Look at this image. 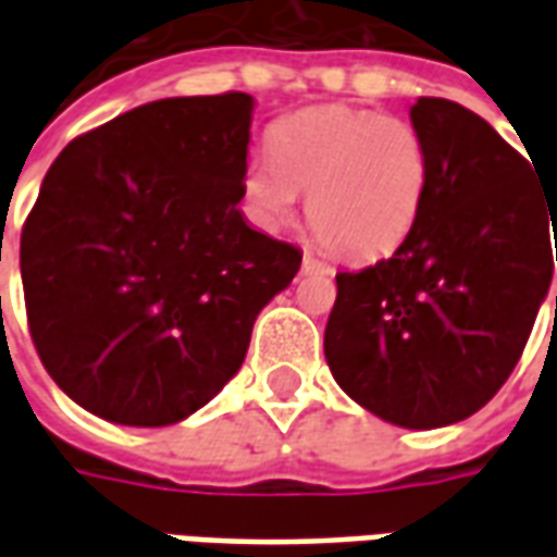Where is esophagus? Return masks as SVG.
Listing matches in <instances>:
<instances>
[{
  "mask_svg": "<svg viewBox=\"0 0 557 557\" xmlns=\"http://www.w3.org/2000/svg\"><path fill=\"white\" fill-rule=\"evenodd\" d=\"M304 274H334V268L327 265V262H322V259H315V256H304Z\"/></svg>",
  "mask_w": 557,
  "mask_h": 557,
  "instance_id": "34e87169",
  "label": "esophagus"
}]
</instances>
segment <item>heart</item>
<instances>
[{
  "mask_svg": "<svg viewBox=\"0 0 557 557\" xmlns=\"http://www.w3.org/2000/svg\"><path fill=\"white\" fill-rule=\"evenodd\" d=\"M430 154L409 122L349 107H319L271 131V154L244 172L247 208L265 230L295 220L298 194L315 235L349 256H385L414 230Z\"/></svg>",
  "mask_w": 557,
  "mask_h": 557,
  "instance_id": "heart-1",
  "label": "heart"
}]
</instances>
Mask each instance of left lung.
<instances>
[{
	"label": "left lung",
	"mask_w": 557,
	"mask_h": 557,
	"mask_svg": "<svg viewBox=\"0 0 557 557\" xmlns=\"http://www.w3.org/2000/svg\"><path fill=\"white\" fill-rule=\"evenodd\" d=\"M411 125L430 154L420 218L391 259L337 274L325 361L375 418L435 430L513 373L557 262V190L459 103L418 98Z\"/></svg>",
	"instance_id": "obj_1"
}]
</instances>
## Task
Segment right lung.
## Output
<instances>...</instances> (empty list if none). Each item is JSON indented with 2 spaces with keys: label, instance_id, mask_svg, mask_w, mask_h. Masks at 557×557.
Here are the masks:
<instances>
[{
  "label": "right lung",
  "instance_id": "right-lung-1",
  "mask_svg": "<svg viewBox=\"0 0 557 557\" xmlns=\"http://www.w3.org/2000/svg\"><path fill=\"white\" fill-rule=\"evenodd\" d=\"M253 98L143 103L53 160L20 235L32 343L77 406L178 423L242 370L301 250L244 220Z\"/></svg>",
  "mask_w": 557,
  "mask_h": 557
}]
</instances>
